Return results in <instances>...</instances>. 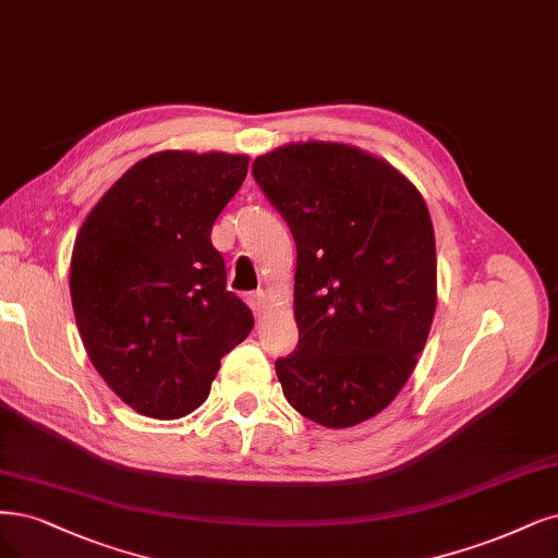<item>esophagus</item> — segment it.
Wrapping results in <instances>:
<instances>
[{
  "label": "esophagus",
  "mask_w": 558,
  "mask_h": 558,
  "mask_svg": "<svg viewBox=\"0 0 558 558\" xmlns=\"http://www.w3.org/2000/svg\"><path fill=\"white\" fill-rule=\"evenodd\" d=\"M246 302L248 306H252L254 314L260 318L265 312H267V304H270V300H267V293L265 291H256L252 295H246Z\"/></svg>",
  "instance_id": "1"
}]
</instances>
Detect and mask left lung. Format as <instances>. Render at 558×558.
<instances>
[{"label":"left lung","instance_id":"obj_1","mask_svg":"<svg viewBox=\"0 0 558 558\" xmlns=\"http://www.w3.org/2000/svg\"><path fill=\"white\" fill-rule=\"evenodd\" d=\"M254 180L298 246V349L277 360L291 407L323 427L378 415L407 386L436 312V240L401 172L343 143L256 157Z\"/></svg>","mask_w":558,"mask_h":558}]
</instances>
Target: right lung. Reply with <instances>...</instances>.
I'll list each match as a JSON object with an SVG mask.
<instances>
[{
	"instance_id": "obj_1",
	"label": "right lung",
	"mask_w": 558,
	"mask_h": 558,
	"mask_svg": "<svg viewBox=\"0 0 558 558\" xmlns=\"http://www.w3.org/2000/svg\"><path fill=\"white\" fill-rule=\"evenodd\" d=\"M248 157L166 149L92 207L71 254V302L85 351L126 407L178 420L207 399L221 357L254 328L226 291L213 226Z\"/></svg>"
}]
</instances>
